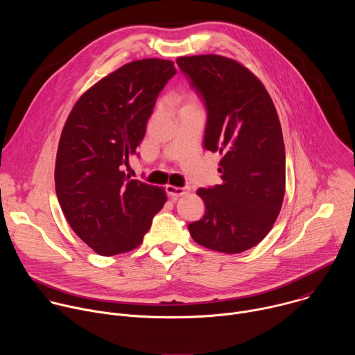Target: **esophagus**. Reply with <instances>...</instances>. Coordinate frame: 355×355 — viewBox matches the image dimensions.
Instances as JSON below:
<instances>
[{"label": "esophagus", "instance_id": "obj_1", "mask_svg": "<svg viewBox=\"0 0 355 355\" xmlns=\"http://www.w3.org/2000/svg\"><path fill=\"white\" fill-rule=\"evenodd\" d=\"M166 192H167V195L170 198L177 199V198H180L182 195H187L189 192V187H182L181 188V187H174V185H167L166 187Z\"/></svg>", "mask_w": 355, "mask_h": 355}]
</instances>
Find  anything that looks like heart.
<instances>
[{"instance_id":"obj_1","label":"heart","mask_w":355,"mask_h":355,"mask_svg":"<svg viewBox=\"0 0 355 355\" xmlns=\"http://www.w3.org/2000/svg\"><path fill=\"white\" fill-rule=\"evenodd\" d=\"M182 107H198L196 96L193 94H188L182 98Z\"/></svg>"}]
</instances>
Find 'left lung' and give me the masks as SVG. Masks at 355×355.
I'll list each match as a JSON object with an SVG mask.
<instances>
[{"instance_id":"1","label":"left lung","mask_w":355,"mask_h":355,"mask_svg":"<svg viewBox=\"0 0 355 355\" xmlns=\"http://www.w3.org/2000/svg\"><path fill=\"white\" fill-rule=\"evenodd\" d=\"M208 119L204 147L222 156V184L199 188L205 215L188 225L207 248L237 254L272 229L285 195V146L272 99L239 62L219 55L178 58Z\"/></svg>"}]
</instances>
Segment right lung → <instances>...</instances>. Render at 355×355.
Wrapping results in <instances>:
<instances>
[{
  "instance_id": "add662e5",
  "label": "right lung",
  "mask_w": 355,
  "mask_h": 355,
  "mask_svg": "<svg viewBox=\"0 0 355 355\" xmlns=\"http://www.w3.org/2000/svg\"><path fill=\"white\" fill-rule=\"evenodd\" d=\"M175 73L170 60L130 62L87 89L64 123L55 167L58 199L74 233L101 256L140 245L166 204L163 188L130 180L123 166Z\"/></svg>"
}]
</instances>
